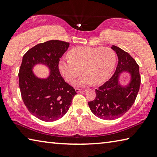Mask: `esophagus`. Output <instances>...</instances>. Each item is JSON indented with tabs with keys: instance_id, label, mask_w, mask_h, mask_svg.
<instances>
[{
	"instance_id": "obj_1",
	"label": "esophagus",
	"mask_w": 157,
	"mask_h": 157,
	"mask_svg": "<svg viewBox=\"0 0 157 157\" xmlns=\"http://www.w3.org/2000/svg\"><path fill=\"white\" fill-rule=\"evenodd\" d=\"M75 91H76V93H78V92H80V91H85V90H81V89L76 88V89H75Z\"/></svg>"
}]
</instances>
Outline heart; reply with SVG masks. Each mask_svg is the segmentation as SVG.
Segmentation results:
<instances>
[{
    "instance_id": "obj_1",
    "label": "heart",
    "mask_w": 157,
    "mask_h": 157,
    "mask_svg": "<svg viewBox=\"0 0 157 157\" xmlns=\"http://www.w3.org/2000/svg\"><path fill=\"white\" fill-rule=\"evenodd\" d=\"M68 57L59 62L58 68L70 82L81 74V69L83 75L75 82L77 86L103 83L111 75L116 61L114 51L108 47L79 46L69 52Z\"/></svg>"
}]
</instances>
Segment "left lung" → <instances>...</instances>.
Listing matches in <instances>:
<instances>
[{
  "label": "left lung",
  "mask_w": 157,
  "mask_h": 157,
  "mask_svg": "<svg viewBox=\"0 0 157 157\" xmlns=\"http://www.w3.org/2000/svg\"><path fill=\"white\" fill-rule=\"evenodd\" d=\"M111 48L118 57L116 70L108 81L96 89L94 100L88 102L91 112L106 120L117 119L129 110L135 102L141 83L140 67L134 59L119 47L113 45ZM124 72L130 74V81L123 86L119 77Z\"/></svg>",
  "instance_id": "obj_1"
}]
</instances>
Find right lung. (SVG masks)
I'll return each mask as SVG.
<instances>
[{
    "instance_id": "obj_1",
    "label": "right lung",
    "mask_w": 157,
    "mask_h": 157,
    "mask_svg": "<svg viewBox=\"0 0 157 157\" xmlns=\"http://www.w3.org/2000/svg\"><path fill=\"white\" fill-rule=\"evenodd\" d=\"M70 43L50 40L33 47L23 56L18 74L22 98L29 111L45 122L60 119L68 111L76 92L64 81L58 68L60 58L69 48ZM37 64L48 67L46 78L34 75Z\"/></svg>"
}]
</instances>
